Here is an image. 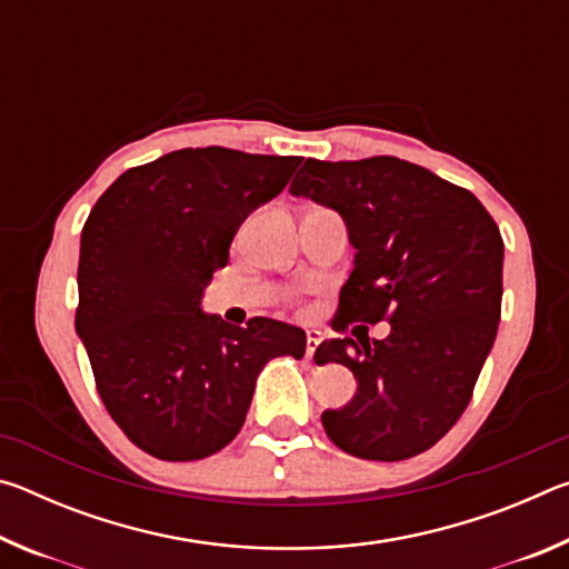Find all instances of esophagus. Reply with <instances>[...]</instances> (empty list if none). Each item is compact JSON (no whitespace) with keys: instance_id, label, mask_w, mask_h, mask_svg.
<instances>
[{"instance_id":"obj_1","label":"esophagus","mask_w":569,"mask_h":569,"mask_svg":"<svg viewBox=\"0 0 569 569\" xmlns=\"http://www.w3.org/2000/svg\"><path fill=\"white\" fill-rule=\"evenodd\" d=\"M321 341H323V333H321V331L311 329V331L306 333V359H308V361L313 359V353H316V349H319Z\"/></svg>"}]
</instances>
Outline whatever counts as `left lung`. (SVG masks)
<instances>
[{
	"label": "left lung",
	"mask_w": 569,
	"mask_h": 569,
	"mask_svg": "<svg viewBox=\"0 0 569 569\" xmlns=\"http://www.w3.org/2000/svg\"><path fill=\"white\" fill-rule=\"evenodd\" d=\"M291 192L339 210L356 248L331 319L339 336L313 356L356 377L353 399L321 413L326 435L359 459L417 457L459 421L492 351L505 258L495 218L467 188L391 156L308 158ZM379 320L392 323L383 342L348 336Z\"/></svg>",
	"instance_id": "left-lung-1"
}]
</instances>
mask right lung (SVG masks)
<instances>
[{"mask_svg":"<svg viewBox=\"0 0 569 569\" xmlns=\"http://www.w3.org/2000/svg\"><path fill=\"white\" fill-rule=\"evenodd\" d=\"M301 160L176 150L122 172L84 220L74 329L104 409L150 457L216 455L243 427L263 366L303 356L296 326L253 316L240 329L200 311L240 223Z\"/></svg>","mask_w":569,"mask_h":569,"instance_id":"add662e5","label":"right lung"}]
</instances>
